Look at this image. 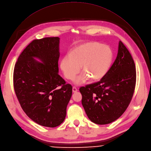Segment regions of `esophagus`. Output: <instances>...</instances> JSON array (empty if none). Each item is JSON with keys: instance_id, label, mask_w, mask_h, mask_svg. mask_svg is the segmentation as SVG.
Wrapping results in <instances>:
<instances>
[{"instance_id": "1", "label": "esophagus", "mask_w": 151, "mask_h": 151, "mask_svg": "<svg viewBox=\"0 0 151 151\" xmlns=\"http://www.w3.org/2000/svg\"><path fill=\"white\" fill-rule=\"evenodd\" d=\"M78 91L77 90V88L76 87H73V93H76V92H77Z\"/></svg>"}]
</instances>
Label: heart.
<instances>
[{
  "label": "heart",
  "instance_id": "obj_1",
  "mask_svg": "<svg viewBox=\"0 0 151 151\" xmlns=\"http://www.w3.org/2000/svg\"><path fill=\"white\" fill-rule=\"evenodd\" d=\"M112 49L102 43L90 42L74 48L70 55H65L60 63V68L64 77L70 80L75 78L76 85L85 83L89 78L93 81L102 78L108 71L113 61Z\"/></svg>",
  "mask_w": 151,
  "mask_h": 151
}]
</instances>
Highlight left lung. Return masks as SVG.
<instances>
[{
  "instance_id": "1",
  "label": "left lung",
  "mask_w": 151,
  "mask_h": 151,
  "mask_svg": "<svg viewBox=\"0 0 151 151\" xmlns=\"http://www.w3.org/2000/svg\"><path fill=\"white\" fill-rule=\"evenodd\" d=\"M136 81L133 58L122 41L119 42L114 63L98 82L81 87V103L90 121L109 124L125 112L132 99Z\"/></svg>"
}]
</instances>
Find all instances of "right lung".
<instances>
[{
	"label": "right lung",
	"instance_id": "add662e5",
	"mask_svg": "<svg viewBox=\"0 0 151 151\" xmlns=\"http://www.w3.org/2000/svg\"><path fill=\"white\" fill-rule=\"evenodd\" d=\"M59 39L33 40L20 54L14 71V87L22 109L35 123L47 127L63 123L73 92L58 74Z\"/></svg>",
	"mask_w": 151,
	"mask_h": 151
}]
</instances>
